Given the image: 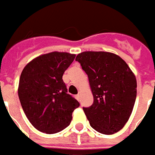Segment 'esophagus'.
Here are the masks:
<instances>
[{
    "label": "esophagus",
    "instance_id": "esophagus-1",
    "mask_svg": "<svg viewBox=\"0 0 155 155\" xmlns=\"http://www.w3.org/2000/svg\"><path fill=\"white\" fill-rule=\"evenodd\" d=\"M76 99H77V100L79 101V99H80V94H78V95H76Z\"/></svg>",
    "mask_w": 155,
    "mask_h": 155
}]
</instances>
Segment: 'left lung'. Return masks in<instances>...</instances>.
<instances>
[{
    "label": "left lung",
    "mask_w": 155,
    "mask_h": 155,
    "mask_svg": "<svg viewBox=\"0 0 155 155\" xmlns=\"http://www.w3.org/2000/svg\"><path fill=\"white\" fill-rule=\"evenodd\" d=\"M76 60L88 77L93 104L83 107L91 127L104 134L124 128L137 95L134 72L119 56L107 51H83Z\"/></svg>",
    "instance_id": "1"
}]
</instances>
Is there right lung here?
<instances>
[{"label":"right lung","mask_w":155,"mask_h":155,"mask_svg":"<svg viewBox=\"0 0 155 155\" xmlns=\"http://www.w3.org/2000/svg\"><path fill=\"white\" fill-rule=\"evenodd\" d=\"M75 54L52 51L34 58L20 77L18 96L25 114L35 128L52 134L66 128L79 103L68 93L62 75Z\"/></svg>","instance_id":"add662e5"}]
</instances>
